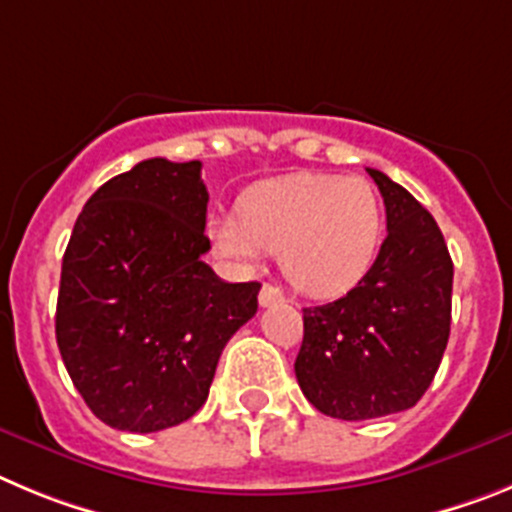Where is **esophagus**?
<instances>
[{
    "label": "esophagus",
    "instance_id": "obj_1",
    "mask_svg": "<svg viewBox=\"0 0 512 512\" xmlns=\"http://www.w3.org/2000/svg\"><path fill=\"white\" fill-rule=\"evenodd\" d=\"M285 296L280 293V288H275V285L265 283L260 288V306L267 308V306H275V303H283Z\"/></svg>",
    "mask_w": 512,
    "mask_h": 512
}]
</instances>
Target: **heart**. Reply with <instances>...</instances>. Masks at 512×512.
Segmentation results:
<instances>
[{"label":"heart","mask_w":512,"mask_h":512,"mask_svg":"<svg viewBox=\"0 0 512 512\" xmlns=\"http://www.w3.org/2000/svg\"><path fill=\"white\" fill-rule=\"evenodd\" d=\"M385 229L380 193L362 176L296 173L242 196V211L206 219L219 260L255 270L280 252L285 278L308 296L331 298L370 273Z\"/></svg>","instance_id":"heart-1"}]
</instances>
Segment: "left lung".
I'll return each instance as SVG.
<instances>
[{
	"label": "left lung",
	"mask_w": 512,
	"mask_h": 512,
	"mask_svg": "<svg viewBox=\"0 0 512 512\" xmlns=\"http://www.w3.org/2000/svg\"><path fill=\"white\" fill-rule=\"evenodd\" d=\"M385 201L388 237L347 296L303 308L296 377L316 411L367 421L421 400L444 357L451 265L439 224L411 193L367 168Z\"/></svg>",
	"instance_id": "obj_1"
}]
</instances>
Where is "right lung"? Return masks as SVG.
<instances>
[{
	"instance_id": "1",
	"label": "right lung",
	"mask_w": 512,
	"mask_h": 512,
	"mask_svg": "<svg viewBox=\"0 0 512 512\" xmlns=\"http://www.w3.org/2000/svg\"><path fill=\"white\" fill-rule=\"evenodd\" d=\"M201 163L150 158L78 214L61 267L55 339L99 421L153 434L209 398L222 349L257 313L260 283H224L211 250Z\"/></svg>"
}]
</instances>
